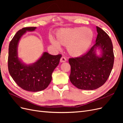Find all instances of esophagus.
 I'll list each match as a JSON object with an SVG mask.
<instances>
[{"mask_svg":"<svg viewBox=\"0 0 123 123\" xmlns=\"http://www.w3.org/2000/svg\"><path fill=\"white\" fill-rule=\"evenodd\" d=\"M66 61H67L66 58L65 57H64V56L62 57L61 58V59H60L61 62H66Z\"/></svg>","mask_w":123,"mask_h":123,"instance_id":"34e87169","label":"esophagus"}]
</instances>
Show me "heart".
I'll return each mask as SVG.
<instances>
[{
	"instance_id": "obj_1",
	"label": "heart",
	"mask_w": 123,
	"mask_h": 123,
	"mask_svg": "<svg viewBox=\"0 0 123 123\" xmlns=\"http://www.w3.org/2000/svg\"><path fill=\"white\" fill-rule=\"evenodd\" d=\"M56 41L51 39L52 44L57 49L61 45L67 46L70 55L79 57L87 52L93 39V33L88 28L75 27L59 29L55 33Z\"/></svg>"
}]
</instances>
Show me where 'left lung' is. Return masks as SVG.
Wrapping results in <instances>:
<instances>
[{"instance_id":"left-lung-1","label":"left lung","mask_w":123,"mask_h":123,"mask_svg":"<svg viewBox=\"0 0 123 123\" xmlns=\"http://www.w3.org/2000/svg\"><path fill=\"white\" fill-rule=\"evenodd\" d=\"M95 43L88 52L80 57L71 58L69 76L71 83L81 90H92L101 87L108 79L114 64L112 42L109 35L96 26ZM100 49V57L96 53Z\"/></svg>"}]
</instances>
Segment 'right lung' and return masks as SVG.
<instances>
[{"label":"right lung","mask_w":123,"mask_h":123,"mask_svg":"<svg viewBox=\"0 0 123 123\" xmlns=\"http://www.w3.org/2000/svg\"><path fill=\"white\" fill-rule=\"evenodd\" d=\"M36 27L24 28L18 31L10 43L8 69L13 80L18 86L28 91L37 92L45 89L52 80V74L58 66L61 54L52 55L43 52L35 62L26 65L18 57L19 41L27 31H34Z\"/></svg>","instance_id":"add662e5"}]
</instances>
